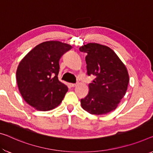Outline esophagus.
<instances>
[{"label":"esophagus","mask_w":153,"mask_h":153,"mask_svg":"<svg viewBox=\"0 0 153 153\" xmlns=\"http://www.w3.org/2000/svg\"><path fill=\"white\" fill-rule=\"evenodd\" d=\"M76 85H77V83H70V85L71 87H75V86H76Z\"/></svg>","instance_id":"obj_1"}]
</instances>
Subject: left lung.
<instances>
[{"label": "left lung", "mask_w": 153, "mask_h": 153, "mask_svg": "<svg viewBox=\"0 0 153 153\" xmlns=\"http://www.w3.org/2000/svg\"><path fill=\"white\" fill-rule=\"evenodd\" d=\"M79 51L87 53L88 75L95 76L89 84L88 96L81 100L82 108L94 115L115 110L127 90L129 77L126 66L108 46L89 43Z\"/></svg>", "instance_id": "left-lung-1"}]
</instances>
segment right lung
<instances>
[{
  "mask_svg": "<svg viewBox=\"0 0 153 153\" xmlns=\"http://www.w3.org/2000/svg\"><path fill=\"white\" fill-rule=\"evenodd\" d=\"M71 48L58 41L44 42L20 62L16 71L18 89L30 106L39 111H49L62 102L68 88L58 79L59 62Z\"/></svg>",
  "mask_w": 153,
  "mask_h": 153,
  "instance_id": "add662e5",
  "label": "right lung"
}]
</instances>
